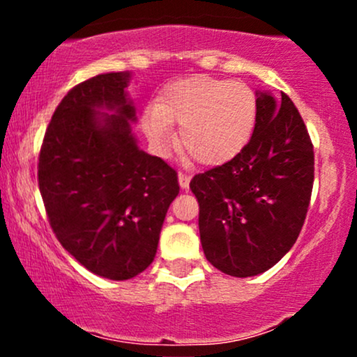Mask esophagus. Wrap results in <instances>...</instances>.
<instances>
[{"instance_id":"34e87169","label":"esophagus","mask_w":357,"mask_h":357,"mask_svg":"<svg viewBox=\"0 0 357 357\" xmlns=\"http://www.w3.org/2000/svg\"><path fill=\"white\" fill-rule=\"evenodd\" d=\"M178 181H179V186H181L183 190H188V188H190L191 178H190V176H188V174L179 173V174H178Z\"/></svg>"}]
</instances>
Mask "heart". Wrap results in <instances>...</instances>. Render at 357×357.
I'll use <instances>...</instances> for the list:
<instances>
[{"label":"heart","instance_id":"b5f03b06","mask_svg":"<svg viewBox=\"0 0 357 357\" xmlns=\"http://www.w3.org/2000/svg\"><path fill=\"white\" fill-rule=\"evenodd\" d=\"M258 104L252 87L243 82L191 75L167 84L155 105L141 117L147 141L166 155L179 142L199 165L221 166L247 147L257 126Z\"/></svg>","mask_w":357,"mask_h":357}]
</instances>
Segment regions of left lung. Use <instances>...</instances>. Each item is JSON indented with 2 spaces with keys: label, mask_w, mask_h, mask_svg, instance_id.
<instances>
[{
  "label": "left lung",
  "mask_w": 357,
  "mask_h": 357,
  "mask_svg": "<svg viewBox=\"0 0 357 357\" xmlns=\"http://www.w3.org/2000/svg\"><path fill=\"white\" fill-rule=\"evenodd\" d=\"M257 104L247 147L190 183L204 255L240 278L267 272L294 247L314 183V147L294 102L257 90Z\"/></svg>",
  "instance_id": "obj_1"
}]
</instances>
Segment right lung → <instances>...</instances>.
<instances>
[{"label": "right lung", "instance_id": "add662e5", "mask_svg": "<svg viewBox=\"0 0 357 357\" xmlns=\"http://www.w3.org/2000/svg\"><path fill=\"white\" fill-rule=\"evenodd\" d=\"M130 77L102 73L73 87L53 114L38 162L40 192L61 247L110 280L153 264L179 192L173 167L137 144Z\"/></svg>", "mask_w": 357, "mask_h": 357}]
</instances>
